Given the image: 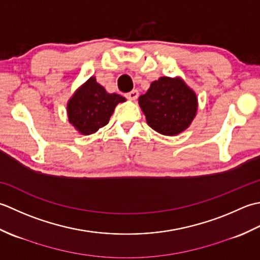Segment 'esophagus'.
<instances>
[{
    "label": "esophagus",
    "mask_w": 260,
    "mask_h": 260,
    "mask_svg": "<svg viewBox=\"0 0 260 260\" xmlns=\"http://www.w3.org/2000/svg\"><path fill=\"white\" fill-rule=\"evenodd\" d=\"M124 96L128 99V100H131V101H135L138 96H139V92L137 91V89H132L131 92L124 94Z\"/></svg>",
    "instance_id": "esophagus-1"
}]
</instances>
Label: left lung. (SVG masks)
<instances>
[{
    "instance_id": "1",
    "label": "left lung",
    "mask_w": 260,
    "mask_h": 260,
    "mask_svg": "<svg viewBox=\"0 0 260 260\" xmlns=\"http://www.w3.org/2000/svg\"><path fill=\"white\" fill-rule=\"evenodd\" d=\"M148 125L164 136L186 130L198 111V98L182 78L160 77L139 96Z\"/></svg>"
}]
</instances>
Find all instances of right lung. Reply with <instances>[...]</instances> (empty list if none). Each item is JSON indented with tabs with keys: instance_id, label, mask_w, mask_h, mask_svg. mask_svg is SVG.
I'll return each mask as SVG.
<instances>
[{
	"instance_id": "obj_1",
	"label": "right lung",
	"mask_w": 260,
	"mask_h": 260,
	"mask_svg": "<svg viewBox=\"0 0 260 260\" xmlns=\"http://www.w3.org/2000/svg\"><path fill=\"white\" fill-rule=\"evenodd\" d=\"M124 101L119 94L108 93L95 77H91L68 101V121L79 134L92 135L109 123L116 105Z\"/></svg>"
}]
</instances>
